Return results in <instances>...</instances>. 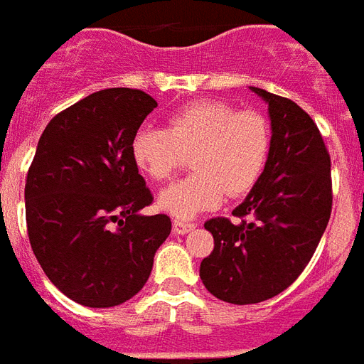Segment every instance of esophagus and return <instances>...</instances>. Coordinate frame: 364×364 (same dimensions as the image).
Returning a JSON list of instances; mask_svg holds the SVG:
<instances>
[{"label": "esophagus", "mask_w": 364, "mask_h": 364, "mask_svg": "<svg viewBox=\"0 0 364 364\" xmlns=\"http://www.w3.org/2000/svg\"><path fill=\"white\" fill-rule=\"evenodd\" d=\"M195 228H196V225L193 222L173 220V231H175V233H179V235H185V233H189V231H193Z\"/></svg>", "instance_id": "34e87169"}]
</instances>
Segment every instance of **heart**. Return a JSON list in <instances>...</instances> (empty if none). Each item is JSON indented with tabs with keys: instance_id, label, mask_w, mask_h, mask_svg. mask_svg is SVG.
<instances>
[{
	"instance_id": "1",
	"label": "heart",
	"mask_w": 364,
	"mask_h": 364,
	"mask_svg": "<svg viewBox=\"0 0 364 364\" xmlns=\"http://www.w3.org/2000/svg\"><path fill=\"white\" fill-rule=\"evenodd\" d=\"M270 152L268 117L222 100L189 102L169 115L168 129L141 127L131 142L136 168L152 181L171 179L193 154L195 173L160 195V208L183 220L216 208L225 195H247Z\"/></svg>"
}]
</instances>
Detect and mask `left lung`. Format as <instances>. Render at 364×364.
Segmentation results:
<instances>
[{"instance_id":"1","label":"left lung","mask_w":364,"mask_h":364,"mask_svg":"<svg viewBox=\"0 0 364 364\" xmlns=\"http://www.w3.org/2000/svg\"><path fill=\"white\" fill-rule=\"evenodd\" d=\"M268 102L272 152L249 196L204 228L214 250L200 279L214 297L252 305L276 297L305 270L332 214V161L316 123L293 100L250 86Z\"/></svg>"}]
</instances>
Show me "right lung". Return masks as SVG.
<instances>
[{
	"mask_svg": "<svg viewBox=\"0 0 364 364\" xmlns=\"http://www.w3.org/2000/svg\"><path fill=\"white\" fill-rule=\"evenodd\" d=\"M156 106L139 88H106L59 112L40 136L24 185L26 231L46 276L79 305L134 297L171 231L166 214H139L154 198L131 154Z\"/></svg>",
	"mask_w": 364,
	"mask_h": 364,
	"instance_id": "right-lung-1",
	"label": "right lung"
}]
</instances>
